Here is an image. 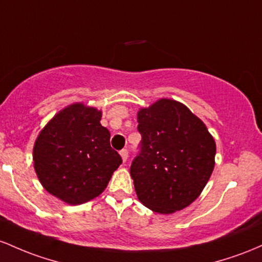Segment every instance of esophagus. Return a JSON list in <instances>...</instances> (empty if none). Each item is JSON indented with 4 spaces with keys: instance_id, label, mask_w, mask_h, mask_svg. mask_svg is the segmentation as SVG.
Here are the masks:
<instances>
[{
    "instance_id": "1",
    "label": "esophagus",
    "mask_w": 262,
    "mask_h": 262,
    "mask_svg": "<svg viewBox=\"0 0 262 262\" xmlns=\"http://www.w3.org/2000/svg\"><path fill=\"white\" fill-rule=\"evenodd\" d=\"M120 155H121V158H122L123 162H126V161H127V157H128V151H127V149H126V148L121 149V151H120Z\"/></svg>"
}]
</instances>
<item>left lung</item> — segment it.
Returning <instances> with one entry per match:
<instances>
[{"label": "left lung", "mask_w": 262, "mask_h": 262, "mask_svg": "<svg viewBox=\"0 0 262 262\" xmlns=\"http://www.w3.org/2000/svg\"><path fill=\"white\" fill-rule=\"evenodd\" d=\"M139 152L130 173L140 202L151 210H182L201 194L214 169L215 142L201 120L174 100L137 114Z\"/></svg>", "instance_id": "8db88e82"}]
</instances>
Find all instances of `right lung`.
Returning a JSON list of instances; mask_svg holds the SVG:
<instances>
[{
    "mask_svg": "<svg viewBox=\"0 0 262 262\" xmlns=\"http://www.w3.org/2000/svg\"><path fill=\"white\" fill-rule=\"evenodd\" d=\"M100 120L96 108L70 105L53 117L34 143V169L40 183L68 204L101 194L122 163Z\"/></svg>",
    "mask_w": 262,
    "mask_h": 262,
    "instance_id": "right-lung-1",
    "label": "right lung"
}]
</instances>
